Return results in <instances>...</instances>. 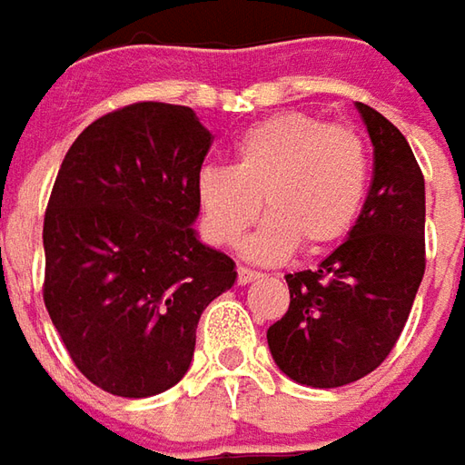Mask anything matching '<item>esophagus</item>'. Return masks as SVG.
I'll use <instances>...</instances> for the list:
<instances>
[{
    "instance_id": "34e87169",
    "label": "esophagus",
    "mask_w": 465,
    "mask_h": 465,
    "mask_svg": "<svg viewBox=\"0 0 465 465\" xmlns=\"http://www.w3.org/2000/svg\"><path fill=\"white\" fill-rule=\"evenodd\" d=\"M260 272H255V270L250 268H238V285H248V282H252V280H258Z\"/></svg>"
}]
</instances>
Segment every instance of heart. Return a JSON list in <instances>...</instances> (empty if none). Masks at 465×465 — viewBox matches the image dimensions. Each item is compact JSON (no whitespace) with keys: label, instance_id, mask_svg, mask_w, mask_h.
<instances>
[{"label":"heart","instance_id":"heart-1","mask_svg":"<svg viewBox=\"0 0 465 465\" xmlns=\"http://www.w3.org/2000/svg\"><path fill=\"white\" fill-rule=\"evenodd\" d=\"M368 187V153L353 127L308 112H278L250 124L230 167L197 174V205L210 238L235 245L260 215L268 220L245 252L275 262L292 250H322L351 230Z\"/></svg>","mask_w":465,"mask_h":465}]
</instances>
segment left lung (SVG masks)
<instances>
[{
    "mask_svg": "<svg viewBox=\"0 0 465 465\" xmlns=\"http://www.w3.org/2000/svg\"><path fill=\"white\" fill-rule=\"evenodd\" d=\"M373 143V180L343 245L285 275L291 308L268 328L272 361L295 383L341 388L373 373L403 332L426 272V183L408 140L355 102Z\"/></svg>",
    "mask_w": 465,
    "mask_h": 465,
    "instance_id": "left-lung-1",
    "label": "left lung"
}]
</instances>
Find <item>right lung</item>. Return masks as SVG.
I'll return each instance as SVG.
<instances>
[{
    "label": "right lung",
    "instance_id": "add662e5",
    "mask_svg": "<svg viewBox=\"0 0 465 465\" xmlns=\"http://www.w3.org/2000/svg\"><path fill=\"white\" fill-rule=\"evenodd\" d=\"M213 134L183 104L94 120L62 160L45 213V305L69 358L122 398L173 388L197 321L235 262L197 240V174Z\"/></svg>",
    "mask_w": 465,
    "mask_h": 465
}]
</instances>
